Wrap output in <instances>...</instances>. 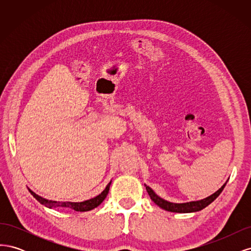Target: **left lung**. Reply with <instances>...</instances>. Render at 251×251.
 <instances>
[{
  "label": "left lung",
  "mask_w": 251,
  "mask_h": 251,
  "mask_svg": "<svg viewBox=\"0 0 251 251\" xmlns=\"http://www.w3.org/2000/svg\"><path fill=\"white\" fill-rule=\"evenodd\" d=\"M227 182L221 186V188H219L216 193H214L212 195L208 196L207 198H204L202 200H198V201H192V202H186V203H173V202H169L162 198H160L153 189H151L150 186L144 184L147 188V192L149 194V196L151 197V199L154 201L155 204H157L159 207H161L164 210L168 211H172V212H180V214H187V212H196L202 210L203 208H205L206 206L212 202L215 201L219 195L222 193V191L224 189L225 185Z\"/></svg>",
  "instance_id": "8db88e82"
}]
</instances>
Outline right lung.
<instances>
[{"instance_id":"right-lung-1","label":"right lung","mask_w":251,"mask_h":251,"mask_svg":"<svg viewBox=\"0 0 251 251\" xmlns=\"http://www.w3.org/2000/svg\"><path fill=\"white\" fill-rule=\"evenodd\" d=\"M111 182L110 183L105 186V188L103 191L94 198L92 199H89L86 201H82V202H60V201H52V200H48V199H45L43 197L36 195L34 192H32L31 189L28 188V191L30 192L34 198L39 201L41 204L45 205V206L48 207V208H56V207H67V208H71L74 209L75 211H89V210H92L95 207L100 206V205L102 203V201L105 199V197H107L108 193H109V189H110V185H111Z\"/></svg>"}]
</instances>
